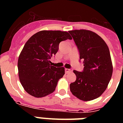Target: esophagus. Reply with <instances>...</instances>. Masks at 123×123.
<instances>
[{"mask_svg": "<svg viewBox=\"0 0 123 123\" xmlns=\"http://www.w3.org/2000/svg\"><path fill=\"white\" fill-rule=\"evenodd\" d=\"M65 73H69V72H71V71H72V70H71V69H68V68H65Z\"/></svg>", "mask_w": 123, "mask_h": 123, "instance_id": "obj_1", "label": "esophagus"}]
</instances>
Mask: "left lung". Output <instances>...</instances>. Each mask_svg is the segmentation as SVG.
I'll return each instance as SVG.
<instances>
[{
    "label": "left lung",
    "instance_id": "left-lung-1",
    "mask_svg": "<svg viewBox=\"0 0 123 123\" xmlns=\"http://www.w3.org/2000/svg\"><path fill=\"white\" fill-rule=\"evenodd\" d=\"M83 60L84 70H74L75 82L70 84L73 95L79 100L90 101L98 98L108 86L113 73L109 49L100 36L86 29L69 31Z\"/></svg>",
    "mask_w": 123,
    "mask_h": 123
}]
</instances>
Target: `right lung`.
<instances>
[{"label":"right lung","mask_w":123,"mask_h":123,"mask_svg":"<svg viewBox=\"0 0 123 123\" xmlns=\"http://www.w3.org/2000/svg\"><path fill=\"white\" fill-rule=\"evenodd\" d=\"M72 37L67 31L44 30L28 40L18 60V76L28 94L37 98L52 94L65 74L64 67L52 66L50 59L58 50L60 42Z\"/></svg>","instance_id":"1"}]
</instances>
